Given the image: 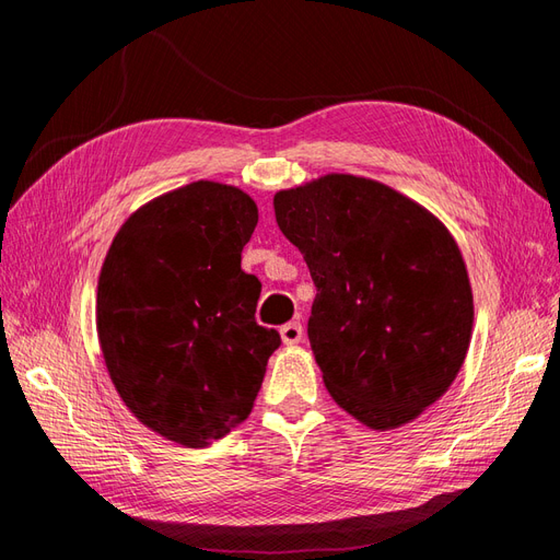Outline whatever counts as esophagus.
<instances>
[{
  "mask_svg": "<svg viewBox=\"0 0 560 560\" xmlns=\"http://www.w3.org/2000/svg\"><path fill=\"white\" fill-rule=\"evenodd\" d=\"M280 338L284 346H296L303 338V327L299 325V322H287V325L280 327Z\"/></svg>",
  "mask_w": 560,
  "mask_h": 560,
  "instance_id": "obj_1",
  "label": "esophagus"
}]
</instances>
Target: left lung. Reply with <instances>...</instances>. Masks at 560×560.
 <instances>
[{"mask_svg":"<svg viewBox=\"0 0 560 560\" xmlns=\"http://www.w3.org/2000/svg\"><path fill=\"white\" fill-rule=\"evenodd\" d=\"M315 282L308 338L334 401L395 430L444 397L471 341L474 299L451 231L376 179L331 173L273 198Z\"/></svg>","mask_w":560,"mask_h":560,"instance_id":"obj_1","label":"left lung"}]
</instances>
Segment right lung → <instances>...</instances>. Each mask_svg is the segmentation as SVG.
Masks as SVG:
<instances>
[{
  "instance_id": "right-lung-1",
  "label": "right lung",
  "mask_w": 560,
  "mask_h": 560,
  "mask_svg": "<svg viewBox=\"0 0 560 560\" xmlns=\"http://www.w3.org/2000/svg\"><path fill=\"white\" fill-rule=\"evenodd\" d=\"M259 210L198 179L135 210L97 280V341L142 425L202 448L249 416L280 334L257 325L261 282L241 268Z\"/></svg>"
}]
</instances>
